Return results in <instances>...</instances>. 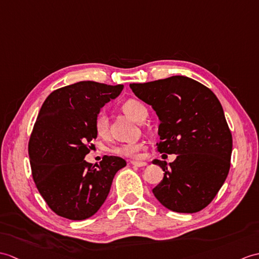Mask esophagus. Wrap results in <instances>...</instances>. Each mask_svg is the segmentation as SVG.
<instances>
[{
  "instance_id": "1",
  "label": "esophagus",
  "mask_w": 259,
  "mask_h": 259,
  "mask_svg": "<svg viewBox=\"0 0 259 259\" xmlns=\"http://www.w3.org/2000/svg\"><path fill=\"white\" fill-rule=\"evenodd\" d=\"M131 164H134L135 166H138V167L148 165L147 162H143V161H131Z\"/></svg>"
}]
</instances>
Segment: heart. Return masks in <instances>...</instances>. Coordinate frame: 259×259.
Instances as JSON below:
<instances>
[{
  "instance_id": "heart-1",
  "label": "heart",
  "mask_w": 259,
  "mask_h": 259,
  "mask_svg": "<svg viewBox=\"0 0 259 259\" xmlns=\"http://www.w3.org/2000/svg\"><path fill=\"white\" fill-rule=\"evenodd\" d=\"M121 109L125 115H128L130 118L136 120L138 122H142L148 115L146 106H144L141 101L134 98L125 100L121 105ZM95 130L97 132V135L101 138H107L108 135H109V120H108V117L104 112H100L99 115L96 117ZM143 147L144 146L142 142L123 143L112 147L110 149V151L117 155H121V157L136 158L139 155Z\"/></svg>"
}]
</instances>
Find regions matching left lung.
Listing matches in <instances>:
<instances>
[{"instance_id": "left-lung-1", "label": "left lung", "mask_w": 259, "mask_h": 259, "mask_svg": "<svg viewBox=\"0 0 259 259\" xmlns=\"http://www.w3.org/2000/svg\"><path fill=\"white\" fill-rule=\"evenodd\" d=\"M130 88L159 117L158 151L177 154L170 164L153 160L164 171L154 196L173 212L201 211L218 194L231 166L232 134L220 100L185 76L130 83Z\"/></svg>"}]
</instances>
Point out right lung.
<instances>
[{"label": "right lung", "instance_id": "add662e5", "mask_svg": "<svg viewBox=\"0 0 259 259\" xmlns=\"http://www.w3.org/2000/svg\"><path fill=\"white\" fill-rule=\"evenodd\" d=\"M123 85L79 81L54 90L38 112L28 142L32 176L53 212L81 221L93 216L109 194L122 158L105 155L97 167L85 160L97 138L95 119Z\"/></svg>", "mask_w": 259, "mask_h": 259}]
</instances>
